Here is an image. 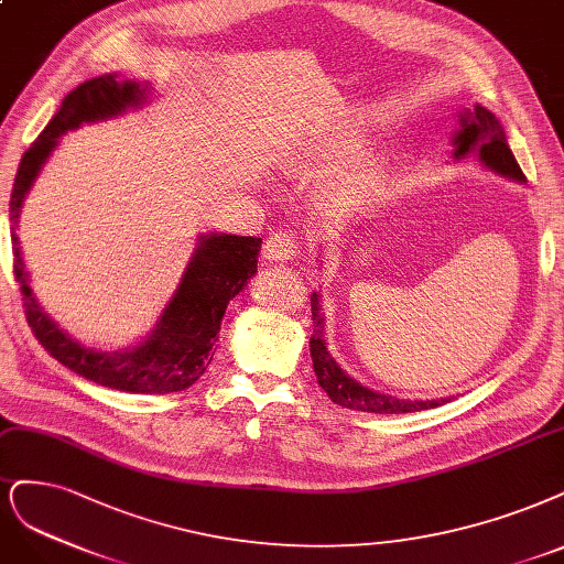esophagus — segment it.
<instances>
[{"label":"esophagus","instance_id":"esophagus-1","mask_svg":"<svg viewBox=\"0 0 564 564\" xmlns=\"http://www.w3.org/2000/svg\"><path fill=\"white\" fill-rule=\"evenodd\" d=\"M299 254V245L294 240V232L289 230H278L270 236L263 245V257L265 261H275V263H286Z\"/></svg>","mask_w":564,"mask_h":564}]
</instances>
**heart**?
<instances>
[{
	"instance_id": "1",
	"label": "heart",
	"mask_w": 564,
	"mask_h": 564,
	"mask_svg": "<svg viewBox=\"0 0 564 564\" xmlns=\"http://www.w3.org/2000/svg\"><path fill=\"white\" fill-rule=\"evenodd\" d=\"M364 132L355 128H338L322 132L317 140L301 153L296 165L310 174L334 172L340 163L352 159L364 147ZM394 177V165L390 159L373 156L364 159L336 172L324 184V207L336 219H349L373 212L387 198Z\"/></svg>"
}]
</instances>
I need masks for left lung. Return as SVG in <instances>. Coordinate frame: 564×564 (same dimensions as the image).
Instances as JSON below:
<instances>
[{
	"mask_svg": "<svg viewBox=\"0 0 564 564\" xmlns=\"http://www.w3.org/2000/svg\"><path fill=\"white\" fill-rule=\"evenodd\" d=\"M453 159L462 161L467 156H476L482 167H488L501 177L525 184V174H522L513 151L509 149L507 132L497 121V116L485 107L476 105L474 109L459 111V128L453 132ZM313 305V336H310V357H313V368L322 390L328 394L334 403L343 408H352V411L364 413H380V415H399V413H415V411H430V408L448 403L457 397L445 399H399L392 394H382L371 387L361 384L349 373H345L340 364L328 352L324 340V315L319 303V291H313L310 296Z\"/></svg>",
	"mask_w": 564,
	"mask_h": 564,
	"instance_id": "8db88e82",
	"label": "left lung"
}]
</instances>
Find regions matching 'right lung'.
I'll return each instance as SVG.
<instances>
[{
	"label": "right lung",
	"mask_w": 564,
	"mask_h": 564,
	"mask_svg": "<svg viewBox=\"0 0 564 564\" xmlns=\"http://www.w3.org/2000/svg\"><path fill=\"white\" fill-rule=\"evenodd\" d=\"M151 93V84L121 79L116 72L95 76V79L76 86L65 95L61 109L23 153L9 203L13 273L23 291L32 334L46 347V352L67 366L69 371L130 394L182 392L205 373L226 305L247 286L249 278L257 275L261 238L203 232L177 289L151 332L132 347L102 352V349H93L74 340L36 301L15 228L30 188L55 147L61 144L63 134L84 123L119 119L126 111L142 109Z\"/></svg>",
	"instance_id": "right-lung-1"
}]
</instances>
